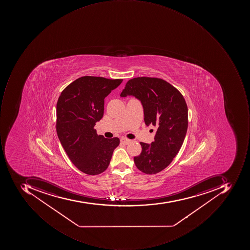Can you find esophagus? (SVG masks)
Here are the masks:
<instances>
[{"mask_svg": "<svg viewBox=\"0 0 250 250\" xmlns=\"http://www.w3.org/2000/svg\"><path fill=\"white\" fill-rule=\"evenodd\" d=\"M120 141H121L122 144L127 145V144H128L131 141H130L129 139L125 138V137H122V138L120 139Z\"/></svg>", "mask_w": 250, "mask_h": 250, "instance_id": "obj_1", "label": "esophagus"}]
</instances>
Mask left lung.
I'll use <instances>...</instances> for the list:
<instances>
[{
	"label": "left lung",
	"mask_w": 250,
	"mask_h": 250,
	"mask_svg": "<svg viewBox=\"0 0 250 250\" xmlns=\"http://www.w3.org/2000/svg\"><path fill=\"white\" fill-rule=\"evenodd\" d=\"M127 95L141 101L146 125L157 128L152 144L140 143L142 152L134 157V163L146 174L159 173L171 163L184 141L188 128L186 101L175 87L155 77L128 80L120 96Z\"/></svg>",
	"instance_id": "1"
}]
</instances>
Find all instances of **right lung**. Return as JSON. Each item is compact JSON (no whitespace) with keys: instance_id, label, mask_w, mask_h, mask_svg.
<instances>
[{"instance_id":"obj_1","label":"right lung","mask_w":250,"mask_h":250,"mask_svg":"<svg viewBox=\"0 0 250 250\" xmlns=\"http://www.w3.org/2000/svg\"><path fill=\"white\" fill-rule=\"evenodd\" d=\"M122 79L85 76L69 84L56 105V131L72 163L88 175L106 170L119 139L98 135L95 123L104 116V98Z\"/></svg>"}]
</instances>
